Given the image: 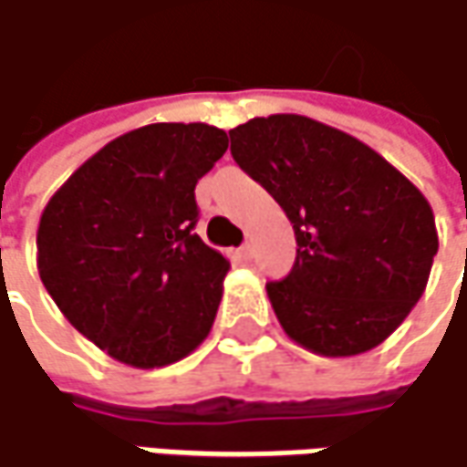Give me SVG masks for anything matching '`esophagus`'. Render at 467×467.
Wrapping results in <instances>:
<instances>
[{
  "mask_svg": "<svg viewBox=\"0 0 467 467\" xmlns=\"http://www.w3.org/2000/svg\"><path fill=\"white\" fill-rule=\"evenodd\" d=\"M237 255H240V260H250L253 258V247H250V243H245V245L237 250Z\"/></svg>",
  "mask_w": 467,
  "mask_h": 467,
  "instance_id": "34e87169",
  "label": "esophagus"
}]
</instances>
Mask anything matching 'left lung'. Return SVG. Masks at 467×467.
I'll return each mask as SVG.
<instances>
[{"instance_id":"obj_1","label":"left lung","mask_w":467,"mask_h":467,"mask_svg":"<svg viewBox=\"0 0 467 467\" xmlns=\"http://www.w3.org/2000/svg\"><path fill=\"white\" fill-rule=\"evenodd\" d=\"M230 140L294 224L296 263L265 284L284 332L325 358L373 350L430 281L440 243L424 193L366 142L301 114L255 117Z\"/></svg>"}]
</instances>
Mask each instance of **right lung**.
<instances>
[{
  "mask_svg": "<svg viewBox=\"0 0 467 467\" xmlns=\"http://www.w3.org/2000/svg\"><path fill=\"white\" fill-rule=\"evenodd\" d=\"M224 150L227 132L204 122L138 127L76 168L43 209V286L125 366H171L214 325L230 260L193 233V189Z\"/></svg>",
  "mask_w": 467,
  "mask_h": 467,
  "instance_id": "add662e5",
  "label": "right lung"
}]
</instances>
